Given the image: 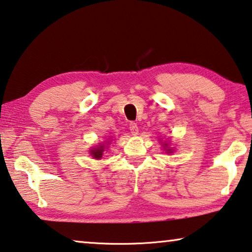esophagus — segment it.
Segmentation results:
<instances>
[{"label":"esophagus","instance_id":"obj_1","mask_svg":"<svg viewBox=\"0 0 252 252\" xmlns=\"http://www.w3.org/2000/svg\"><path fill=\"white\" fill-rule=\"evenodd\" d=\"M129 130H130V132L133 134V136H136V134H138V126H137V123H134V122H130V125H129Z\"/></svg>","mask_w":252,"mask_h":252}]
</instances>
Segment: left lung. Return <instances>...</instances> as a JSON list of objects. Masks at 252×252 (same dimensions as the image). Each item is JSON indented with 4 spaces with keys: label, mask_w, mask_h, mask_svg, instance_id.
Returning a JSON list of instances; mask_svg holds the SVG:
<instances>
[{
    "label": "left lung",
    "mask_w": 252,
    "mask_h": 252,
    "mask_svg": "<svg viewBox=\"0 0 252 252\" xmlns=\"http://www.w3.org/2000/svg\"><path fill=\"white\" fill-rule=\"evenodd\" d=\"M168 152H171V150H168Z\"/></svg>",
    "instance_id": "8db88e82"
}]
</instances>
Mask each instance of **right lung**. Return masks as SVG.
<instances>
[{"mask_svg":"<svg viewBox=\"0 0 252 252\" xmlns=\"http://www.w3.org/2000/svg\"><path fill=\"white\" fill-rule=\"evenodd\" d=\"M102 152H104V146H100L98 148H94V150H92L91 155L94 158H100L102 157Z\"/></svg>","mask_w":252,"mask_h":252,"instance_id":"right-lung-1","label":"right lung"}]
</instances>
